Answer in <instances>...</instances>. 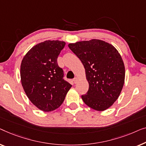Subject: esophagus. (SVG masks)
I'll return each instance as SVG.
<instances>
[{"label":"esophagus","instance_id":"obj_1","mask_svg":"<svg viewBox=\"0 0 146 146\" xmlns=\"http://www.w3.org/2000/svg\"><path fill=\"white\" fill-rule=\"evenodd\" d=\"M73 81H74V83H75V84L77 83L78 81H79V79H78L77 77H75V78H74V79H73Z\"/></svg>","mask_w":146,"mask_h":146}]
</instances>
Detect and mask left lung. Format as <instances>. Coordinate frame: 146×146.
<instances>
[{
    "mask_svg": "<svg viewBox=\"0 0 146 146\" xmlns=\"http://www.w3.org/2000/svg\"><path fill=\"white\" fill-rule=\"evenodd\" d=\"M85 69L89 87L81 96L90 108L103 111L118 99L124 86L125 67L122 57L112 45L93 39L68 45Z\"/></svg>",
    "mask_w": 146,
    "mask_h": 146,
    "instance_id": "8db88e82",
    "label": "left lung"
}]
</instances>
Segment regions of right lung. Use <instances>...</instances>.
Returning a JSON list of instances; mask_svg holds the SVG:
<instances>
[{
	"label": "right lung",
	"instance_id": "right-lung-1",
	"mask_svg": "<svg viewBox=\"0 0 146 146\" xmlns=\"http://www.w3.org/2000/svg\"><path fill=\"white\" fill-rule=\"evenodd\" d=\"M65 46L63 41H44L30 49L22 61L20 78L24 92L42 111L59 108L72 87L63 79V71L57 62Z\"/></svg>",
	"mask_w": 146,
	"mask_h": 146
}]
</instances>
